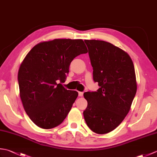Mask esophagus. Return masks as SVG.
<instances>
[{
  "mask_svg": "<svg viewBox=\"0 0 157 157\" xmlns=\"http://www.w3.org/2000/svg\"><path fill=\"white\" fill-rule=\"evenodd\" d=\"M78 94H79V96H82L83 94H84V93H83L82 92H78Z\"/></svg>",
  "mask_w": 157,
  "mask_h": 157,
  "instance_id": "esophagus-1",
  "label": "esophagus"
}]
</instances>
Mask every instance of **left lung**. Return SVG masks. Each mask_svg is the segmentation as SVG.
I'll return each instance as SVG.
<instances>
[{
	"instance_id": "obj_1",
	"label": "left lung",
	"mask_w": 157,
	"mask_h": 157,
	"mask_svg": "<svg viewBox=\"0 0 157 157\" xmlns=\"http://www.w3.org/2000/svg\"><path fill=\"white\" fill-rule=\"evenodd\" d=\"M93 67L96 92H84L88 102L83 113L92 131L105 134L113 131L129 113L136 90L134 63L129 55L111 43L85 40Z\"/></svg>"
}]
</instances>
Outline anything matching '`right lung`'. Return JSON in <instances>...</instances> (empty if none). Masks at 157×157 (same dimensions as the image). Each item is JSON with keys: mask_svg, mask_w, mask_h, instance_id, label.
I'll return each mask as SVG.
<instances>
[{"mask_svg": "<svg viewBox=\"0 0 157 157\" xmlns=\"http://www.w3.org/2000/svg\"><path fill=\"white\" fill-rule=\"evenodd\" d=\"M88 52L81 39H55L33 47L18 71L23 108L39 128L51 129L64 121L78 92L68 90L63 82L73 59Z\"/></svg>", "mask_w": 157, "mask_h": 157, "instance_id": "obj_1", "label": "right lung"}]
</instances>
